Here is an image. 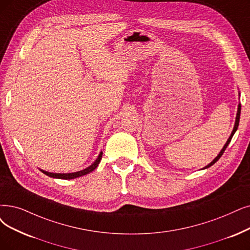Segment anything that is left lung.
<instances>
[{"label":"left lung","mask_w":250,"mask_h":250,"mask_svg":"<svg viewBox=\"0 0 250 250\" xmlns=\"http://www.w3.org/2000/svg\"><path fill=\"white\" fill-rule=\"evenodd\" d=\"M240 113H241V104H238V111H237V115H236V121H235V125H234V129H233V131H232V133H231V135H229V139L227 141V143H226V145L224 146V147L222 148V151L219 152V154L213 159V161L212 162H210L209 163L207 166H205L203 169H206V168H208V167H210V166H212L216 161H218V159L222 157V155L224 154V152H225V149L227 148V146H229V142H231V139H232V137H233V135L235 134V132L237 131V129H238V126H239V120H240Z\"/></svg>","instance_id":"left-lung-1"}]
</instances>
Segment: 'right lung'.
<instances>
[{
    "mask_svg": "<svg viewBox=\"0 0 250 250\" xmlns=\"http://www.w3.org/2000/svg\"><path fill=\"white\" fill-rule=\"evenodd\" d=\"M102 157H103V152H101V154H99V156L97 157V159L95 160V162L93 164H91L89 167L83 169V170L81 171H77V172H73V173H53V172H48V171H45V170H41L44 174L50 176V177H53V178H61V179H73V178H76V177H80V176H83L85 174H88L89 172L93 171L94 169L98 166L99 162H101L102 160Z\"/></svg>",
    "mask_w": 250,
    "mask_h": 250,
    "instance_id": "add662e5",
    "label": "right lung"
}]
</instances>
